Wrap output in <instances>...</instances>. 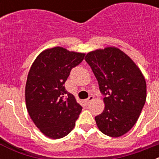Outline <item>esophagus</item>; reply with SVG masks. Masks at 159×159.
Wrapping results in <instances>:
<instances>
[{"instance_id": "34e87169", "label": "esophagus", "mask_w": 159, "mask_h": 159, "mask_svg": "<svg viewBox=\"0 0 159 159\" xmlns=\"http://www.w3.org/2000/svg\"><path fill=\"white\" fill-rule=\"evenodd\" d=\"M92 100H94V96L93 95H91V96H89V98H88V99H85V102H86V103H89V102H92Z\"/></svg>"}]
</instances>
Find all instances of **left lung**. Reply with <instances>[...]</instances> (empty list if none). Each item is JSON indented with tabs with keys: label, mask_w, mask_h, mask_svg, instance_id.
I'll return each mask as SVG.
<instances>
[{
	"label": "left lung",
	"mask_w": 159,
	"mask_h": 159,
	"mask_svg": "<svg viewBox=\"0 0 159 159\" xmlns=\"http://www.w3.org/2000/svg\"><path fill=\"white\" fill-rule=\"evenodd\" d=\"M105 97L104 110L95 117L97 127L110 137L134 127L147 99V84L139 67L116 47L90 52L85 57Z\"/></svg>",
	"instance_id": "1"
}]
</instances>
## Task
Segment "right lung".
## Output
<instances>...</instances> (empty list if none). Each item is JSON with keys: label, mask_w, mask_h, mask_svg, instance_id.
I'll return each instance as SVG.
<instances>
[{"label": "right lung", "mask_w": 159, "mask_h": 159, "mask_svg": "<svg viewBox=\"0 0 159 159\" xmlns=\"http://www.w3.org/2000/svg\"><path fill=\"white\" fill-rule=\"evenodd\" d=\"M84 56L55 47L40 52L31 66L25 85L26 107L35 125L50 139H58L69 134L82 111L64 83Z\"/></svg>", "instance_id": "right-lung-1"}]
</instances>
